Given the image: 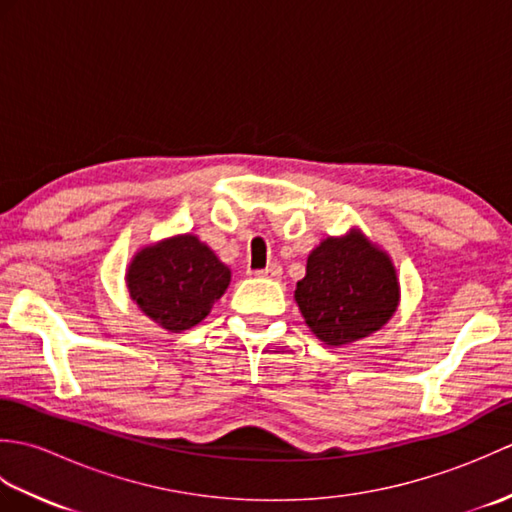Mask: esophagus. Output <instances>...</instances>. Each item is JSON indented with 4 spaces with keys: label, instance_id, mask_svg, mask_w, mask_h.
Returning <instances> with one entry per match:
<instances>
[{
    "label": "esophagus",
    "instance_id": "esophagus-1",
    "mask_svg": "<svg viewBox=\"0 0 512 512\" xmlns=\"http://www.w3.org/2000/svg\"><path fill=\"white\" fill-rule=\"evenodd\" d=\"M257 277H268V279H279L281 277V266L279 264H270L262 270H255Z\"/></svg>",
    "mask_w": 512,
    "mask_h": 512
}]
</instances>
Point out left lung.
Here are the masks:
<instances>
[{
  "label": "left lung",
  "mask_w": 512,
  "mask_h": 512,
  "mask_svg": "<svg viewBox=\"0 0 512 512\" xmlns=\"http://www.w3.org/2000/svg\"><path fill=\"white\" fill-rule=\"evenodd\" d=\"M295 301L317 339L339 347L365 339L394 317L400 284L385 250L352 228L323 239L308 255Z\"/></svg>",
  "instance_id": "left-lung-1"
}]
</instances>
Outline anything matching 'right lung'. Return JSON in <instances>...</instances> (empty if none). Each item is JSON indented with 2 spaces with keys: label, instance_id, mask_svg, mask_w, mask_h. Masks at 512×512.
I'll return each instance as SVG.
<instances>
[{
  "label": "right lung",
  "instance_id": "obj_1",
  "mask_svg": "<svg viewBox=\"0 0 512 512\" xmlns=\"http://www.w3.org/2000/svg\"><path fill=\"white\" fill-rule=\"evenodd\" d=\"M129 297L169 332L198 325L228 284L231 270L191 233L143 246L127 268Z\"/></svg>",
  "mask_w": 512,
  "mask_h": 512
}]
</instances>
